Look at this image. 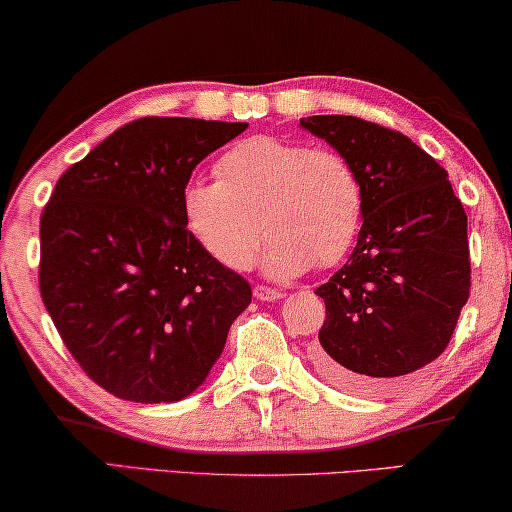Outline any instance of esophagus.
I'll use <instances>...</instances> for the list:
<instances>
[{
  "mask_svg": "<svg viewBox=\"0 0 512 512\" xmlns=\"http://www.w3.org/2000/svg\"><path fill=\"white\" fill-rule=\"evenodd\" d=\"M254 298L256 300H279V298H284V293L279 289H272V286L256 284L254 286Z\"/></svg>",
  "mask_w": 512,
  "mask_h": 512,
  "instance_id": "1",
  "label": "esophagus"
}]
</instances>
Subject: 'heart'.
I'll use <instances>...</instances> for the list:
<instances>
[{"label": "heart", "instance_id": "heart-1", "mask_svg": "<svg viewBox=\"0 0 512 512\" xmlns=\"http://www.w3.org/2000/svg\"><path fill=\"white\" fill-rule=\"evenodd\" d=\"M219 174L188 181L181 207L200 247L230 270L254 263L261 226L263 270L275 279L331 268L359 235L361 179L340 151L256 135L223 153Z\"/></svg>", "mask_w": 512, "mask_h": 512}]
</instances>
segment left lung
I'll use <instances>...</instances> for the list:
<instances>
[{
  "instance_id": "left-lung-1",
  "label": "left lung",
  "mask_w": 512,
  "mask_h": 512,
  "mask_svg": "<svg viewBox=\"0 0 512 512\" xmlns=\"http://www.w3.org/2000/svg\"><path fill=\"white\" fill-rule=\"evenodd\" d=\"M300 125L354 165L363 226L349 261L317 289L326 303L314 368L373 394L436 361L471 293L466 212L447 172L403 132L356 116Z\"/></svg>"
}]
</instances>
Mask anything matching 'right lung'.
Masks as SVG:
<instances>
[{"label": "right lung", "mask_w": 512, "mask_h": 512, "mask_svg": "<svg viewBox=\"0 0 512 512\" xmlns=\"http://www.w3.org/2000/svg\"><path fill=\"white\" fill-rule=\"evenodd\" d=\"M247 130L202 118H137L62 174L41 214L39 291L90 380L123 401L193 394L251 303L184 221L200 160Z\"/></svg>", "instance_id": "obj_1"}]
</instances>
